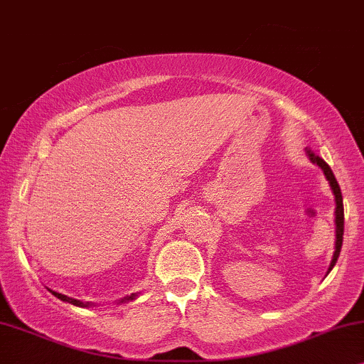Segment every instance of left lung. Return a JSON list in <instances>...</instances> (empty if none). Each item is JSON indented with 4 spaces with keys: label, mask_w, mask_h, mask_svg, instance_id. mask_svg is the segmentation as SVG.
Here are the masks:
<instances>
[{
    "label": "left lung",
    "mask_w": 364,
    "mask_h": 364,
    "mask_svg": "<svg viewBox=\"0 0 364 364\" xmlns=\"http://www.w3.org/2000/svg\"><path fill=\"white\" fill-rule=\"evenodd\" d=\"M309 161L313 164H316V166L321 168V171L324 174V178L328 179L329 183V188H331L333 195H334V232H336V240H334V253H333V258H331V263H329V268L326 271V274L329 273L334 268V264H336L338 261V256H340V251H341V246H343V232H345V210H343V195H341V190H340V185H338L336 178H334V174L331 171V168L328 166V163L324 161L323 158H319L314 154L311 149L306 151Z\"/></svg>",
    "instance_id": "left-lung-1"
}]
</instances>
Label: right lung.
Masks as SVG:
<instances>
[{
    "label": "right lung",
    "instance_id": "obj_1",
    "mask_svg": "<svg viewBox=\"0 0 364 364\" xmlns=\"http://www.w3.org/2000/svg\"><path fill=\"white\" fill-rule=\"evenodd\" d=\"M48 291H50L51 294H55V296H56L58 299H61V301H65V303H71V304H75V306H80V308H91V306H96V303H90V301H80V299L70 298V296H66V294H61V293H58V291H55V289H51V288H48ZM136 298H138V293H133L132 296H126V298H123V299H119L118 304L129 303V301H133V299H136Z\"/></svg>",
    "mask_w": 364,
    "mask_h": 364
}]
</instances>
